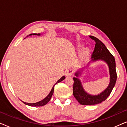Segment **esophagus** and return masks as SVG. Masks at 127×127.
<instances>
[{
	"label": "esophagus",
	"mask_w": 127,
	"mask_h": 127,
	"mask_svg": "<svg viewBox=\"0 0 127 127\" xmlns=\"http://www.w3.org/2000/svg\"><path fill=\"white\" fill-rule=\"evenodd\" d=\"M66 76H67V77H70L73 74V69H67V70L66 71Z\"/></svg>",
	"instance_id": "esophagus-1"
}]
</instances>
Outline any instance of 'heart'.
<instances>
[{
    "label": "heart",
    "instance_id": "heart-1",
    "mask_svg": "<svg viewBox=\"0 0 127 127\" xmlns=\"http://www.w3.org/2000/svg\"><path fill=\"white\" fill-rule=\"evenodd\" d=\"M77 47L78 49H80L82 47V45L80 44H78L77 45ZM90 50L88 48H86L81 52L80 54V58L81 61H84L86 59L88 58V57L90 56Z\"/></svg>",
    "mask_w": 127,
    "mask_h": 127
}]
</instances>
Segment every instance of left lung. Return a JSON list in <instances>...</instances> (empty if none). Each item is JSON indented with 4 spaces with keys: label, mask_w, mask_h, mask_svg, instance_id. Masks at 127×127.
<instances>
[{
    "label": "left lung",
    "mask_w": 127,
    "mask_h": 127,
    "mask_svg": "<svg viewBox=\"0 0 127 127\" xmlns=\"http://www.w3.org/2000/svg\"><path fill=\"white\" fill-rule=\"evenodd\" d=\"M93 40L95 41V48L92 55V60L88 63L87 66L92 62H95L98 61H102L107 64L109 67V75H110V82L108 86L105 90L98 95H91L87 93L83 88L81 82L80 77L81 74L85 68L83 67L75 72L73 77V94L76 100L83 105H94L100 103L106 99L110 94L113 88L115 86L117 80V73L116 70V62L114 57L113 56L105 45L96 37L93 36H90Z\"/></svg>",
    "instance_id": "8db88e82"
}]
</instances>
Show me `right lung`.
I'll return each mask as SVG.
<instances>
[{
	"label": "right lung",
	"mask_w": 127,
	"mask_h": 127,
	"mask_svg": "<svg viewBox=\"0 0 127 127\" xmlns=\"http://www.w3.org/2000/svg\"><path fill=\"white\" fill-rule=\"evenodd\" d=\"M32 35H37V36H40V33H32V34H30L29 36H32ZM65 79V76H63L61 78L58 80V81H57V83H55V84L54 85V86L53 87V88H52V89L51 90V91H50V93L48 94V95L47 96L46 98L44 99H43V100H40V101L39 102H36V103H27V102H25L24 101H22V102L24 104H25V105H28V106H44L45 105H46L47 103H48V102L50 101V100L51 99V97H52V95H53V93H54V86H55V84H57V83L61 82V81H62V80H64V79Z\"/></svg>",
	"instance_id": "obj_1"
}]
</instances>
